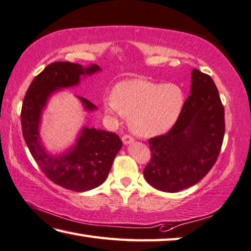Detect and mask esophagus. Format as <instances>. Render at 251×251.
Instances as JSON below:
<instances>
[{
  "mask_svg": "<svg viewBox=\"0 0 251 251\" xmlns=\"http://www.w3.org/2000/svg\"><path fill=\"white\" fill-rule=\"evenodd\" d=\"M122 140H123V144H124V145H129L131 143H134V138L131 137V136H129V135H124V136H123Z\"/></svg>",
  "mask_w": 251,
  "mask_h": 251,
  "instance_id": "1",
  "label": "esophagus"
}]
</instances>
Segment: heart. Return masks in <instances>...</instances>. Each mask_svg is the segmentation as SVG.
<instances>
[{
    "label": "heart",
    "mask_w": 251,
    "mask_h": 251,
    "mask_svg": "<svg viewBox=\"0 0 251 251\" xmlns=\"http://www.w3.org/2000/svg\"><path fill=\"white\" fill-rule=\"evenodd\" d=\"M184 105V93L177 84L146 79H127L116 83L112 97L103 99L108 114L129 117V126L141 137H152L176 124Z\"/></svg>",
    "instance_id": "b5f03b06"
}]
</instances>
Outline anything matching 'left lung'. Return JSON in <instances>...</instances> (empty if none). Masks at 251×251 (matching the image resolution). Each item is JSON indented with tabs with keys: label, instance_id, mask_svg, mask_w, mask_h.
<instances>
[{
	"label": "left lung",
	"instance_id": "left-lung-1",
	"mask_svg": "<svg viewBox=\"0 0 251 251\" xmlns=\"http://www.w3.org/2000/svg\"><path fill=\"white\" fill-rule=\"evenodd\" d=\"M191 80V94L176 124L148 141L151 159L144 176L163 192H179L201 181L217 160L224 139V106L213 79L193 69Z\"/></svg>",
	"mask_w": 251,
	"mask_h": 251
}]
</instances>
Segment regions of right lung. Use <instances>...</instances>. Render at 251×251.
Instances as JSON below:
<instances>
[{
  "label": "right lung",
  "instance_id": "obj_1",
  "mask_svg": "<svg viewBox=\"0 0 251 251\" xmlns=\"http://www.w3.org/2000/svg\"><path fill=\"white\" fill-rule=\"evenodd\" d=\"M101 70L98 65L83 67L69 61L50 63L30 83L22 106L23 136L31 156L49 180L75 192L92 190L106 180L114 158L123 146L121 138L115 133L82 127L75 143L63 152L54 154L42 143L40 123L53 93L79 85L81 79ZM78 99L86 112L98 110L89 100Z\"/></svg>",
  "mask_w": 251,
  "mask_h": 251
}]
</instances>
